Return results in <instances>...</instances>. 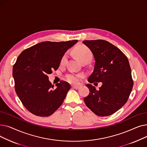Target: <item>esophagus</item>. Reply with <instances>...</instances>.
Here are the masks:
<instances>
[{
    "label": "esophagus",
    "instance_id": "obj_1",
    "mask_svg": "<svg viewBox=\"0 0 147 147\" xmlns=\"http://www.w3.org/2000/svg\"><path fill=\"white\" fill-rule=\"evenodd\" d=\"M71 87H72V88L76 89H78L80 88V86L78 85H73Z\"/></svg>",
    "mask_w": 147,
    "mask_h": 147
}]
</instances>
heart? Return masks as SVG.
<instances>
[{
  "label": "heart",
  "instance_id": "obj_1",
  "mask_svg": "<svg viewBox=\"0 0 147 147\" xmlns=\"http://www.w3.org/2000/svg\"><path fill=\"white\" fill-rule=\"evenodd\" d=\"M74 53L76 57L79 58V59L82 62L86 59H90L92 58V53L89 49L84 46H80L77 47L74 50ZM67 54L65 55L62 58L61 63L64 64L67 59ZM81 75H76L74 74H69L67 76V79L68 82L72 83H77L79 80Z\"/></svg>",
  "mask_w": 147,
  "mask_h": 147
}]
</instances>
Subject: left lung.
I'll return each instance as SVG.
<instances>
[{"instance_id": "obj_1", "label": "left lung", "mask_w": 147, "mask_h": 147, "mask_svg": "<svg viewBox=\"0 0 147 147\" xmlns=\"http://www.w3.org/2000/svg\"><path fill=\"white\" fill-rule=\"evenodd\" d=\"M82 43L90 50L95 59L93 73L88 79L90 84L86 85L90 92L84 98V103L98 116H108L126 104L132 91L134 82L128 59L107 41L84 40ZM94 82H102L98 91L90 84Z\"/></svg>"}]
</instances>
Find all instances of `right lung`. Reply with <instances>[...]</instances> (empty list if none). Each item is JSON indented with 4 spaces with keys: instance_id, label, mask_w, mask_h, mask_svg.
Instances as JSON below:
<instances>
[{
    "instance_id": "1",
    "label": "right lung",
    "mask_w": 147,
    "mask_h": 147,
    "mask_svg": "<svg viewBox=\"0 0 147 147\" xmlns=\"http://www.w3.org/2000/svg\"><path fill=\"white\" fill-rule=\"evenodd\" d=\"M78 42H43L18 56L12 70L15 91L30 113L49 116L63 104L70 85L62 81L53 88L48 74L57 70L65 53Z\"/></svg>"
}]
</instances>
